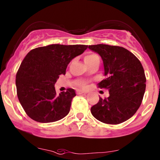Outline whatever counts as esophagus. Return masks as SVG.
Listing matches in <instances>:
<instances>
[{"label":"esophagus","mask_w":160,"mask_h":160,"mask_svg":"<svg viewBox=\"0 0 160 160\" xmlns=\"http://www.w3.org/2000/svg\"><path fill=\"white\" fill-rule=\"evenodd\" d=\"M86 91L83 90H77V94H82V93H85Z\"/></svg>","instance_id":"obj_1"}]
</instances>
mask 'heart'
<instances>
[{
	"mask_svg": "<svg viewBox=\"0 0 160 160\" xmlns=\"http://www.w3.org/2000/svg\"><path fill=\"white\" fill-rule=\"evenodd\" d=\"M97 55L95 54V53H90V54H87V56L85 57L84 60L85 61H88V60H93V59L97 58ZM79 86H80V87H83L84 86V83H83V82H80V83H78Z\"/></svg>",
	"mask_w": 160,
	"mask_h": 160,
	"instance_id": "b5f03b06",
	"label": "heart"
}]
</instances>
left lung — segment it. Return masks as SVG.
<instances>
[{"label": "left lung", "instance_id": "8db88e82", "mask_svg": "<svg viewBox=\"0 0 160 160\" xmlns=\"http://www.w3.org/2000/svg\"><path fill=\"white\" fill-rule=\"evenodd\" d=\"M89 48L102 58L106 78L97 85L108 89L110 93L91 107L92 115L104 123L125 122L136 113L145 93L147 79L142 63L122 47L97 44Z\"/></svg>", "mask_w": 160, "mask_h": 160}]
</instances>
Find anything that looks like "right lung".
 Segmentation results:
<instances>
[{
    "label": "right lung",
    "instance_id": "1",
    "mask_svg": "<svg viewBox=\"0 0 160 160\" xmlns=\"http://www.w3.org/2000/svg\"><path fill=\"white\" fill-rule=\"evenodd\" d=\"M87 45L51 44L31 50L16 75L17 94L25 112L39 122L61 120L69 113L76 96L73 89L58 95L54 84L66 73L72 59L81 54Z\"/></svg>",
    "mask_w": 160,
    "mask_h": 160
}]
</instances>
